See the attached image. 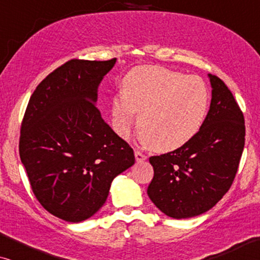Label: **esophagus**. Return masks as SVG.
<instances>
[{
    "mask_svg": "<svg viewBox=\"0 0 260 260\" xmlns=\"http://www.w3.org/2000/svg\"><path fill=\"white\" fill-rule=\"evenodd\" d=\"M135 158H136L137 162H143V161H145V159L148 158V156L144 155L143 152L136 150V151H135Z\"/></svg>",
    "mask_w": 260,
    "mask_h": 260,
    "instance_id": "esophagus-1",
    "label": "esophagus"
}]
</instances>
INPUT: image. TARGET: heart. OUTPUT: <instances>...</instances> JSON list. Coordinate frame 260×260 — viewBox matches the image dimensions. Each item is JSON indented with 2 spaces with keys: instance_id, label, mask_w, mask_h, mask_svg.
<instances>
[{
  "instance_id": "1",
  "label": "heart",
  "mask_w": 260,
  "mask_h": 260,
  "mask_svg": "<svg viewBox=\"0 0 260 260\" xmlns=\"http://www.w3.org/2000/svg\"><path fill=\"white\" fill-rule=\"evenodd\" d=\"M208 90L200 78L157 66L135 69L123 80V95L112 101L113 129L129 135L135 112L144 143L156 151L176 150L200 131L208 109Z\"/></svg>"
}]
</instances>
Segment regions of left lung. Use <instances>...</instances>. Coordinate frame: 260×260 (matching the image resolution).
Returning <instances> with one entry per match:
<instances>
[{
  "instance_id": "1",
  "label": "left lung",
  "mask_w": 260,
  "mask_h": 260,
  "mask_svg": "<svg viewBox=\"0 0 260 260\" xmlns=\"http://www.w3.org/2000/svg\"><path fill=\"white\" fill-rule=\"evenodd\" d=\"M209 111L193 140L176 150L151 156L154 177L147 193L174 219L207 212L229 191L245 145V120L232 92L216 76Z\"/></svg>"
}]
</instances>
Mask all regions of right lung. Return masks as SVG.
Returning a JSON list of instances; mask_svg holds the SVG:
<instances>
[{
	"instance_id": "obj_1",
	"label": "right lung",
	"mask_w": 260,
	"mask_h": 260,
	"mask_svg": "<svg viewBox=\"0 0 260 260\" xmlns=\"http://www.w3.org/2000/svg\"><path fill=\"white\" fill-rule=\"evenodd\" d=\"M116 60L65 62L38 85L24 112L21 162L38 201L65 221L95 214L113 179L135 163L133 149L95 106L99 84Z\"/></svg>"
}]
</instances>
